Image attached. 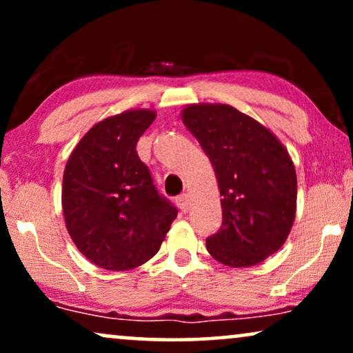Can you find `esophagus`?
<instances>
[{"label": "esophagus", "mask_w": 353, "mask_h": 353, "mask_svg": "<svg viewBox=\"0 0 353 353\" xmlns=\"http://www.w3.org/2000/svg\"><path fill=\"white\" fill-rule=\"evenodd\" d=\"M176 205L180 207L181 212H188L190 209V199H188V194H181L176 197Z\"/></svg>", "instance_id": "34e87169"}]
</instances>
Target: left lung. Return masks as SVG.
Instances as JSON below:
<instances>
[{"mask_svg":"<svg viewBox=\"0 0 353 353\" xmlns=\"http://www.w3.org/2000/svg\"><path fill=\"white\" fill-rule=\"evenodd\" d=\"M181 120L214 165L220 230L205 245L220 263L254 267L276 252L296 219L292 159L267 127L228 104H190Z\"/></svg>","mask_w":353,"mask_h":353,"instance_id":"1","label":"left lung"}]
</instances>
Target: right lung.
Here are the masks:
<instances>
[{"label":"right lung","mask_w":353,"mask_h":353,"mask_svg":"<svg viewBox=\"0 0 353 353\" xmlns=\"http://www.w3.org/2000/svg\"><path fill=\"white\" fill-rule=\"evenodd\" d=\"M156 119L132 109L101 120L80 139L64 170L62 212L77 249L96 267L137 268L152 259L178 210L154 186L137 143Z\"/></svg>","instance_id":"obj_1"}]
</instances>
